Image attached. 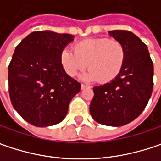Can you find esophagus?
Masks as SVG:
<instances>
[{
  "mask_svg": "<svg viewBox=\"0 0 161 161\" xmlns=\"http://www.w3.org/2000/svg\"><path fill=\"white\" fill-rule=\"evenodd\" d=\"M86 88H89V86H87V85H85V84H81V86H80V89H81V90H84V89H86Z\"/></svg>",
  "mask_w": 161,
  "mask_h": 161,
  "instance_id": "esophagus-1",
  "label": "esophagus"
}]
</instances>
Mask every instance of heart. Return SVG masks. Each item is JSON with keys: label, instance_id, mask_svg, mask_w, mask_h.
I'll return each instance as SVG.
<instances>
[{"label": "heart", "instance_id": "1", "mask_svg": "<svg viewBox=\"0 0 161 161\" xmlns=\"http://www.w3.org/2000/svg\"><path fill=\"white\" fill-rule=\"evenodd\" d=\"M125 48L120 41L107 37L80 41L73 50L65 48L61 54V63L65 72L73 77L87 67L84 79L107 82L116 77L125 60Z\"/></svg>", "mask_w": 161, "mask_h": 161}]
</instances>
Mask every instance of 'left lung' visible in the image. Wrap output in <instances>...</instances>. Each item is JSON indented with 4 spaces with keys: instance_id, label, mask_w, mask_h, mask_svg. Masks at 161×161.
<instances>
[{
    "instance_id": "8db88e82",
    "label": "left lung",
    "mask_w": 161,
    "mask_h": 161,
    "mask_svg": "<svg viewBox=\"0 0 161 161\" xmlns=\"http://www.w3.org/2000/svg\"><path fill=\"white\" fill-rule=\"evenodd\" d=\"M109 35L125 48V64L114 80L93 88L90 111L98 124L121 126L137 118L149 102L153 64L147 46L131 31L112 30Z\"/></svg>"
}]
</instances>
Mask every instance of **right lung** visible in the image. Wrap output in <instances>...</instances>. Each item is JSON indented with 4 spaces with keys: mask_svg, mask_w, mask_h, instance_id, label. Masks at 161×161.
Segmentation results:
<instances>
[{
    "mask_svg": "<svg viewBox=\"0 0 161 161\" xmlns=\"http://www.w3.org/2000/svg\"><path fill=\"white\" fill-rule=\"evenodd\" d=\"M73 36L35 31L17 46L8 69L10 101L24 120L46 127L64 119L80 83L61 63L62 52Z\"/></svg>",
    "mask_w": 161,
    "mask_h": 161,
    "instance_id": "add662e5",
    "label": "right lung"
}]
</instances>
